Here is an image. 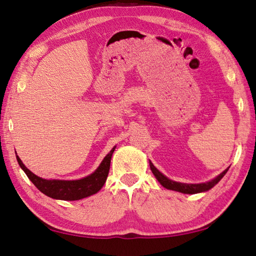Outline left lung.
<instances>
[{"label":"left lung","mask_w":256,"mask_h":256,"mask_svg":"<svg viewBox=\"0 0 256 256\" xmlns=\"http://www.w3.org/2000/svg\"><path fill=\"white\" fill-rule=\"evenodd\" d=\"M150 167L152 172L154 174L155 178L158 180V182L162 184V187H165L166 189L170 190H174V192H178L182 194H199V192H206L210 190L212 187H214L216 184H218L222 177H224L226 172L229 170L230 167H228L226 170H224L222 172L220 175L216 176V178L211 179L209 182H199V184H186V182H175L172 180L168 177H166L164 174H162L157 168L153 165V162L150 160Z\"/></svg>","instance_id":"obj_1"}]
</instances>
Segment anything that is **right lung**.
<instances>
[{
  "instance_id": "right-lung-1",
  "label": "right lung",
  "mask_w": 256,
  "mask_h": 256,
  "mask_svg": "<svg viewBox=\"0 0 256 256\" xmlns=\"http://www.w3.org/2000/svg\"><path fill=\"white\" fill-rule=\"evenodd\" d=\"M116 148V146H114L110 150V153L103 158L99 167H98L94 172L84 178L74 179H74L72 180H64V179H44L42 177H38L23 164V162L20 160L18 154H16V160H18V165L20 166L22 170H24L27 177L30 178V180L35 184L36 188L40 190V192L52 199L74 201L90 197V196L94 194L99 192V190H101L103 184L106 182L108 174V170H110L112 154Z\"/></svg>"
}]
</instances>
